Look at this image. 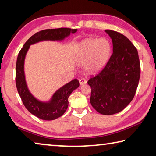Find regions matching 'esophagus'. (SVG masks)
<instances>
[{
    "label": "esophagus",
    "mask_w": 156,
    "mask_h": 156,
    "mask_svg": "<svg viewBox=\"0 0 156 156\" xmlns=\"http://www.w3.org/2000/svg\"><path fill=\"white\" fill-rule=\"evenodd\" d=\"M79 83H80V86L81 85H83V84H86L87 83L86 79L85 78H80V79H79Z\"/></svg>",
    "instance_id": "1"
}]
</instances>
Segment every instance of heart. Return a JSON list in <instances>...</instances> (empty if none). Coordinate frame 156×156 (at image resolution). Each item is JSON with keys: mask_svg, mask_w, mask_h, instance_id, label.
<instances>
[{"mask_svg": "<svg viewBox=\"0 0 156 156\" xmlns=\"http://www.w3.org/2000/svg\"><path fill=\"white\" fill-rule=\"evenodd\" d=\"M111 44L105 38H87L78 43L75 59L84 65L88 73H96L103 67L109 57Z\"/></svg>", "mask_w": 156, "mask_h": 156, "instance_id": "heart-1", "label": "heart"}]
</instances>
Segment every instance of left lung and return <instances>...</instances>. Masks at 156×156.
<instances>
[{
    "mask_svg": "<svg viewBox=\"0 0 156 156\" xmlns=\"http://www.w3.org/2000/svg\"><path fill=\"white\" fill-rule=\"evenodd\" d=\"M112 39L113 54L105 68L87 83L91 106L102 115L122 111L135 96L140 77L138 51L122 34L105 30Z\"/></svg>",
    "mask_w": 156,
    "mask_h": 156,
    "instance_id": "8db88e82",
    "label": "left lung"
}]
</instances>
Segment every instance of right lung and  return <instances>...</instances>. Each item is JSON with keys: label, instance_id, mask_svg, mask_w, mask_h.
<instances>
[{"label": "right lung", "instance_id": "right-lung-1", "mask_svg": "<svg viewBox=\"0 0 156 156\" xmlns=\"http://www.w3.org/2000/svg\"><path fill=\"white\" fill-rule=\"evenodd\" d=\"M77 31V29H49L34 34L28 39L18 55L16 65V84L21 100L29 112L44 120H52L64 114L68 107V98L72 91L79 87L77 79L62 86L53 94L51 99L44 102L34 97L28 89L25 80L24 65L26 54L30 45L42 41H62Z\"/></svg>", "mask_w": 156, "mask_h": 156}]
</instances>
